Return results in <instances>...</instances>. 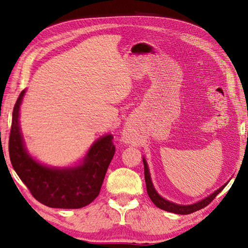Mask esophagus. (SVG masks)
I'll list each match as a JSON object with an SVG mask.
<instances>
[{"label": "esophagus", "instance_id": "esophagus-1", "mask_svg": "<svg viewBox=\"0 0 248 248\" xmlns=\"http://www.w3.org/2000/svg\"><path fill=\"white\" fill-rule=\"evenodd\" d=\"M124 140L128 141V143H129V141L132 140V135H131L130 133H125L124 134Z\"/></svg>", "mask_w": 248, "mask_h": 248}]
</instances>
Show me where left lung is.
Segmentation results:
<instances>
[{"label":"left lung","instance_id":"1","mask_svg":"<svg viewBox=\"0 0 248 248\" xmlns=\"http://www.w3.org/2000/svg\"><path fill=\"white\" fill-rule=\"evenodd\" d=\"M144 162V170H145V181H146V187H147V193H148V196L150 197V199L152 200L157 208H160L162 210H165V211L168 212H172L176 214H191L193 212H196L198 210L202 209L204 207L212 202V200L217 196V194H219L220 192L223 191V188L227 186V183L223 186L220 188H218L217 191H215L213 194L210 195L207 198H204L202 200H200L199 202H196L194 204H189V205H181V204H177L168 202V200L164 199L163 197H161L159 194L156 193V191L155 189L154 186H152L151 182V178H150V173H149V170H148V165H147L146 160H143Z\"/></svg>","mask_w":248,"mask_h":248}]
</instances>
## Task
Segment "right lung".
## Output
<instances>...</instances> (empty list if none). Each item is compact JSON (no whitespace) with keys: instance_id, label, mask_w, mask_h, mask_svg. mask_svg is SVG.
Listing matches in <instances>:
<instances>
[{"instance_id":"1","label":"right lung","mask_w":248,"mask_h":248,"mask_svg":"<svg viewBox=\"0 0 248 248\" xmlns=\"http://www.w3.org/2000/svg\"><path fill=\"white\" fill-rule=\"evenodd\" d=\"M25 91L14 107L9 134V157L14 170L36 200L50 208L78 209L96 198L115 155L113 136H103L88 151L83 164L72 168H50L39 164L25 151L19 127V108Z\"/></svg>"}]
</instances>
